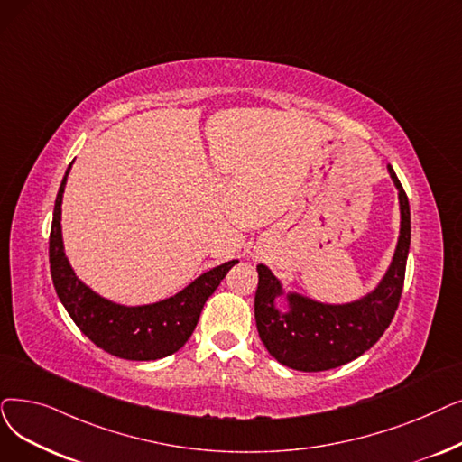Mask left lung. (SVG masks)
<instances>
[{
	"label": "left lung",
	"mask_w": 462,
	"mask_h": 462,
	"mask_svg": "<svg viewBox=\"0 0 462 462\" xmlns=\"http://www.w3.org/2000/svg\"><path fill=\"white\" fill-rule=\"evenodd\" d=\"M387 170L398 190L400 236L393 263L372 292L349 304H323L289 292L287 310L281 311L275 306V300L285 294L281 281L268 266H256V328L277 363L300 372L337 368L368 351L391 325L404 287L411 225L408 196L394 170Z\"/></svg>",
	"instance_id": "8db88e82"
}]
</instances>
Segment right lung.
Wrapping results in <instances>:
<instances>
[{"instance_id":"1","label":"right lung","mask_w":462,"mask_h":462,"mask_svg":"<svg viewBox=\"0 0 462 462\" xmlns=\"http://www.w3.org/2000/svg\"><path fill=\"white\" fill-rule=\"evenodd\" d=\"M71 164L56 194L49 237L51 275L60 302L73 323L104 351L126 360H156L181 349L194 332L199 313L237 260L194 279L175 296L147 306H120L96 294L69 266L62 242V198Z\"/></svg>"}]
</instances>
